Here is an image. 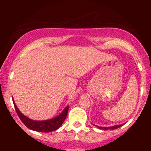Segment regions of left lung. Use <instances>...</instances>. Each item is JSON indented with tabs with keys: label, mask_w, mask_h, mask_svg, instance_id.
Instances as JSON below:
<instances>
[{
	"label": "left lung",
	"mask_w": 151,
	"mask_h": 151,
	"mask_svg": "<svg viewBox=\"0 0 151 151\" xmlns=\"http://www.w3.org/2000/svg\"><path fill=\"white\" fill-rule=\"evenodd\" d=\"M123 124L121 125H117V126H111V127H99V126H98L99 129H103V130H106V129H118L119 127H121V126H122Z\"/></svg>",
	"instance_id": "left-lung-1"
}]
</instances>
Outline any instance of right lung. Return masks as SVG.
<instances>
[{
    "mask_svg": "<svg viewBox=\"0 0 151 151\" xmlns=\"http://www.w3.org/2000/svg\"><path fill=\"white\" fill-rule=\"evenodd\" d=\"M14 105L15 110H16L17 115L19 116V119L21 120L22 123H24L25 126L31 130L36 131V132H50L52 131H55L60 127L65 121L66 118V115L68 114V106H66L64 109V110L62 112L61 114L52 119L47 120V121H33L30 118H27L25 115H22L18 108L17 107L16 104H14V101H13Z\"/></svg>",
    "mask_w": 151,
    "mask_h": 151,
    "instance_id": "1",
    "label": "right lung"
}]
</instances>
